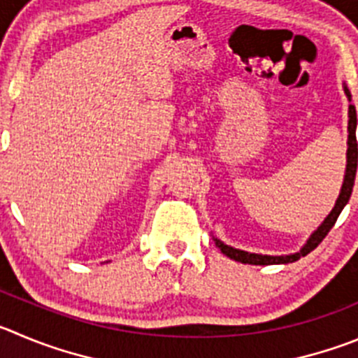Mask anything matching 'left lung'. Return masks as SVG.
<instances>
[{
	"label": "left lung",
	"instance_id": "1",
	"mask_svg": "<svg viewBox=\"0 0 358 358\" xmlns=\"http://www.w3.org/2000/svg\"><path fill=\"white\" fill-rule=\"evenodd\" d=\"M345 93L350 100H352V95H350V90L345 86ZM357 111L355 106L350 103L348 109V152H346V173H345V182H343V187H341L339 198H337L336 206L332 208V212L327 215V219L323 220L322 226L316 229L313 235L309 236V240L306 242V245L295 252V255H286V256H266V255H255V252H245V250L235 249L231 245H226L224 242L220 240H215V245L219 247L220 252L226 255L228 258L235 259V262L240 263H249V265H280V263H293L296 259H300L302 256H307L310 250H315L316 247L322 243V240L329 235V231L332 229V226L336 224L337 217L343 212V208L346 206V203L350 201V196H352L353 183H355V175H357V159H358V150H357Z\"/></svg>",
	"mask_w": 358,
	"mask_h": 358
}]
</instances>
